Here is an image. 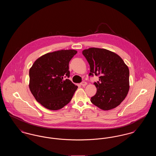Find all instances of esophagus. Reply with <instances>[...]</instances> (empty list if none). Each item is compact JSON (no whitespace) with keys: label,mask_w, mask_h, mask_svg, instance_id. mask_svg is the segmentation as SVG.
<instances>
[{"label":"esophagus","mask_w":156,"mask_h":156,"mask_svg":"<svg viewBox=\"0 0 156 156\" xmlns=\"http://www.w3.org/2000/svg\"><path fill=\"white\" fill-rule=\"evenodd\" d=\"M80 84H81V85H82V87H85V86H86L87 85V82L85 81L82 82Z\"/></svg>","instance_id":"obj_1"}]
</instances>
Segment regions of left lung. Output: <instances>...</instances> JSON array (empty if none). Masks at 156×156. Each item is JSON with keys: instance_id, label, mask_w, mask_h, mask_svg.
I'll return each instance as SVG.
<instances>
[{"instance_id": "8db88e82", "label": "left lung", "mask_w": 156, "mask_h": 156, "mask_svg": "<svg viewBox=\"0 0 156 156\" xmlns=\"http://www.w3.org/2000/svg\"><path fill=\"white\" fill-rule=\"evenodd\" d=\"M82 54L89 63V76H99V81L94 83L97 91L91 102L104 111L119 106L129 89V70L123 60L104 48H89Z\"/></svg>"}]
</instances>
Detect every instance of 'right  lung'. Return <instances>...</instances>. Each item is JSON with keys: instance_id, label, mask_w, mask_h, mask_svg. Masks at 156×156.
Here are the masks:
<instances>
[{"instance_id": "add662e5", "label": "right lung", "mask_w": 156, "mask_h": 156, "mask_svg": "<svg viewBox=\"0 0 156 156\" xmlns=\"http://www.w3.org/2000/svg\"><path fill=\"white\" fill-rule=\"evenodd\" d=\"M74 50L49 52L36 60L29 70V88L38 102L50 110H58L68 104L78 87L68 78L69 62Z\"/></svg>"}]
</instances>
